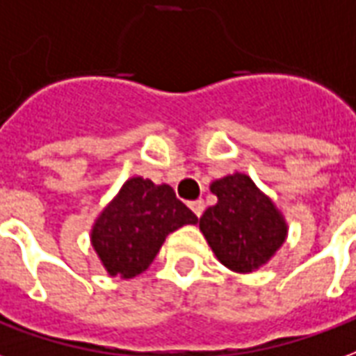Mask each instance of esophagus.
I'll return each mask as SVG.
<instances>
[{"label":"esophagus","instance_id":"esophagus-1","mask_svg":"<svg viewBox=\"0 0 356 356\" xmlns=\"http://www.w3.org/2000/svg\"><path fill=\"white\" fill-rule=\"evenodd\" d=\"M189 207H191V210L195 212L197 218L203 216V212H204V201H203V199H197V201H191V203H189Z\"/></svg>","mask_w":356,"mask_h":356}]
</instances>
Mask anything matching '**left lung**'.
<instances>
[{
  "instance_id": "left-lung-1",
  "label": "left lung",
  "mask_w": 356,
  "mask_h": 356,
  "mask_svg": "<svg viewBox=\"0 0 356 356\" xmlns=\"http://www.w3.org/2000/svg\"><path fill=\"white\" fill-rule=\"evenodd\" d=\"M210 191L218 203L204 210L199 227L218 260L241 273L264 266L286 235L273 203L248 176L238 172L216 180Z\"/></svg>"
}]
</instances>
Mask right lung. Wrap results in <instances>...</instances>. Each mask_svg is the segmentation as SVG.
Here are the masks:
<instances>
[{"instance_id":"right-lung-1","label":"right lung","mask_w":356,"mask_h":356,"mask_svg":"<svg viewBox=\"0 0 356 356\" xmlns=\"http://www.w3.org/2000/svg\"><path fill=\"white\" fill-rule=\"evenodd\" d=\"M197 216L176 199L170 186L131 178L92 229V246L110 275L124 279L146 271L168 233Z\"/></svg>"}]
</instances>
